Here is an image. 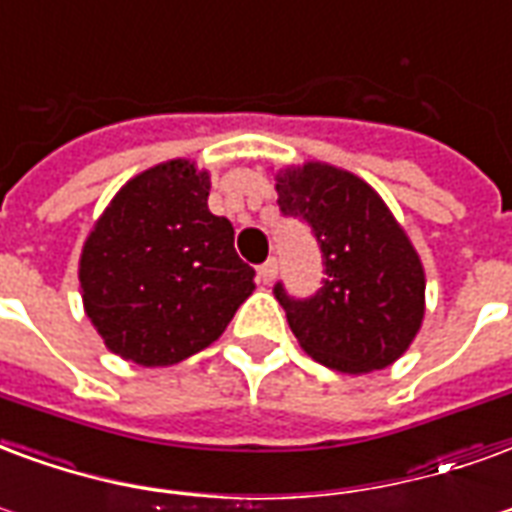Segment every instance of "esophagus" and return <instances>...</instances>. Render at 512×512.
<instances>
[{
	"label": "esophagus",
	"instance_id": "obj_1",
	"mask_svg": "<svg viewBox=\"0 0 512 512\" xmlns=\"http://www.w3.org/2000/svg\"><path fill=\"white\" fill-rule=\"evenodd\" d=\"M276 279V260H268V263H263V266L257 268V282L260 285H271Z\"/></svg>",
	"mask_w": 512,
	"mask_h": 512
}]
</instances>
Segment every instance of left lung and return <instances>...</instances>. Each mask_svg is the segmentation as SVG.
Here are the masks:
<instances>
[{
    "label": "left lung",
    "mask_w": 512,
    "mask_h": 512,
    "mask_svg": "<svg viewBox=\"0 0 512 512\" xmlns=\"http://www.w3.org/2000/svg\"><path fill=\"white\" fill-rule=\"evenodd\" d=\"M274 181L282 211L312 227L328 274L306 301L276 285L298 344L342 374L399 361L426 314V271L407 230L350 170L309 160L276 170Z\"/></svg>",
    "instance_id": "8db88e82"
}]
</instances>
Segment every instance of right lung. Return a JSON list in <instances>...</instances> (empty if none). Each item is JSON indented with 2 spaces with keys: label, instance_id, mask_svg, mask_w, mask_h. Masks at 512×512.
<instances>
[{
  "label": "right lung",
  "instance_id": "1",
  "mask_svg": "<svg viewBox=\"0 0 512 512\" xmlns=\"http://www.w3.org/2000/svg\"><path fill=\"white\" fill-rule=\"evenodd\" d=\"M208 189L192 160L160 162L113 195L83 241V312L124 361L151 369L206 350L255 290Z\"/></svg>",
  "mask_w": 512,
  "mask_h": 512
}]
</instances>
